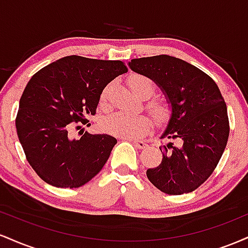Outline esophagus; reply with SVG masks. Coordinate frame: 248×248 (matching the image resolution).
Listing matches in <instances>:
<instances>
[{"mask_svg": "<svg viewBox=\"0 0 248 248\" xmlns=\"http://www.w3.org/2000/svg\"><path fill=\"white\" fill-rule=\"evenodd\" d=\"M133 143H134V146L138 148V149H144V148L148 147V144L146 143V142H143V141H136V140H134Z\"/></svg>", "mask_w": 248, "mask_h": 248, "instance_id": "34e87169", "label": "esophagus"}]
</instances>
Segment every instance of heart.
Wrapping results in <instances>:
<instances>
[{
  "mask_svg": "<svg viewBox=\"0 0 248 248\" xmlns=\"http://www.w3.org/2000/svg\"><path fill=\"white\" fill-rule=\"evenodd\" d=\"M130 91L141 99H149L156 92V86L152 79L141 75L130 76L127 79ZM112 85H107L100 95V106L109 108V93ZM148 110L158 124H166L171 118V107L161 100L148 104ZM152 127V121L146 115L129 114L127 112H116L108 115L104 121V129L112 135L122 139H138L143 136Z\"/></svg>",
  "mask_w": 248,
  "mask_h": 248,
  "instance_id": "heart-1",
  "label": "heart"
}]
</instances>
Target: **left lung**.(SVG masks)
Instances as JSON below:
<instances>
[{
	"label": "left lung",
	"mask_w": 248,
	"mask_h": 248,
	"mask_svg": "<svg viewBox=\"0 0 248 248\" xmlns=\"http://www.w3.org/2000/svg\"><path fill=\"white\" fill-rule=\"evenodd\" d=\"M134 72L156 82L171 106V118L161 139H178L160 148V166L147 170L150 182L168 195H183L211 176L229 140L227 107L215 80L176 57L160 55L132 59Z\"/></svg>",
	"instance_id": "obj_1"
}]
</instances>
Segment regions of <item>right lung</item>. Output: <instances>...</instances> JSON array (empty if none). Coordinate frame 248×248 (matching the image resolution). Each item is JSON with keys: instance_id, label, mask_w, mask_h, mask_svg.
I'll return each instance as SVG.
<instances>
[{"instance_id": "1", "label": "right lung", "mask_w": 248, "mask_h": 248, "mask_svg": "<svg viewBox=\"0 0 248 248\" xmlns=\"http://www.w3.org/2000/svg\"><path fill=\"white\" fill-rule=\"evenodd\" d=\"M127 71L121 61L67 56L32 76L19 100L16 129L28 162L43 181L73 189L102 169L116 139L87 132L75 138L72 129L95 114L102 90Z\"/></svg>"}]
</instances>
